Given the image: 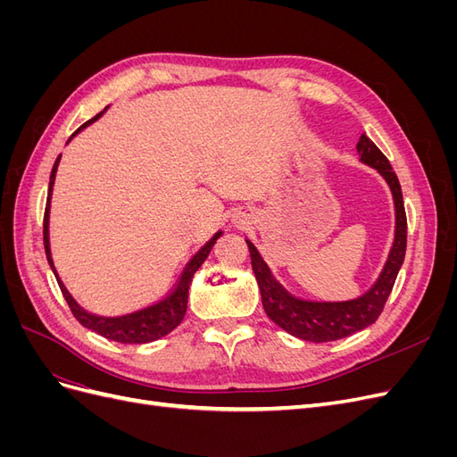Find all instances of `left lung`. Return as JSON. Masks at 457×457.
I'll return each mask as SVG.
<instances>
[{"label": "left lung", "mask_w": 457, "mask_h": 457, "mask_svg": "<svg viewBox=\"0 0 457 457\" xmlns=\"http://www.w3.org/2000/svg\"><path fill=\"white\" fill-rule=\"evenodd\" d=\"M361 160L371 168H376L385 181L389 183L393 198H395V210H396V228H395V244L391 247L389 259L385 262V269L378 282L371 286L370 292L364 295L351 299V301H339V303H320V301H305L287 294L286 289L272 278V274L267 267V262L261 259L255 245L247 242V250L252 255V269L255 272V278L259 284L262 309L269 314L274 324H278L287 334H292L299 339L314 341V343H326L349 337L356 331H361L378 320L383 312L386 299H389L395 280L398 276L400 267L404 262L406 255V212H404V200H403V188H400L398 177L393 171L389 160L383 152L373 145L366 135H361V141L356 145Z\"/></svg>", "instance_id": "obj_1"}]
</instances>
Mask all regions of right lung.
I'll use <instances>...</instances> for the list:
<instances>
[{
  "instance_id": "obj_1",
  "label": "right lung",
  "mask_w": 457,
  "mask_h": 457,
  "mask_svg": "<svg viewBox=\"0 0 457 457\" xmlns=\"http://www.w3.org/2000/svg\"><path fill=\"white\" fill-rule=\"evenodd\" d=\"M101 114H96L93 120L86 121L79 129H84L86 126H89V123L95 121ZM79 129H76L72 133V137ZM59 160H61V156L57 158V162H54L53 171H51L47 205H46V213H44V245H46V255H47V261H49L53 272H54V267H53L51 250H49V200H51V190H53V183H54V173H57V168H59ZM219 237H220V232H215V237L187 262L181 278H179V282L175 284V287L171 289L168 295H165L160 301H156V303H152V305H148L145 309H139V311L123 314V316H96V314L86 312L72 299V295L68 294V289L59 280L57 272H54V276H57L59 287H61V292H62V295L68 303V307H71L72 314L76 316V320L81 326L87 328V329H93L99 336H103L106 339L118 341V343H150V341H156L163 336H168L170 331H173L179 324H181V320L185 318V312H187L190 282H192V278H195L196 270L202 267V262L207 259V255H210L212 247H213V244Z\"/></svg>"
}]
</instances>
